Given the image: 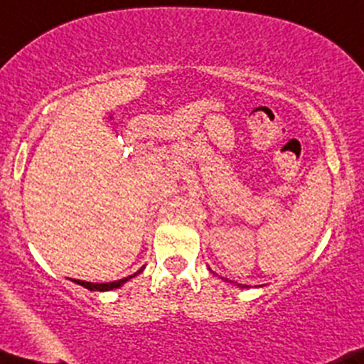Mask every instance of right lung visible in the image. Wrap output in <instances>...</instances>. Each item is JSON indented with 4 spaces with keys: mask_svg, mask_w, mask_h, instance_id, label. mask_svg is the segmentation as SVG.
I'll use <instances>...</instances> for the list:
<instances>
[{
    "mask_svg": "<svg viewBox=\"0 0 364 364\" xmlns=\"http://www.w3.org/2000/svg\"><path fill=\"white\" fill-rule=\"evenodd\" d=\"M141 272H144V268H141V269H138V272H136V273H133V275L126 277V279L115 280V282H103V284H95V282H85V280H73V282H77L78 286H84L85 289H89V291H101V293H103V291H112V289H117V287H121L122 284H126L127 280H129V279H133V277H136L138 273H141Z\"/></svg>",
    "mask_w": 364,
    "mask_h": 364,
    "instance_id": "1",
    "label": "right lung"
}]
</instances>
